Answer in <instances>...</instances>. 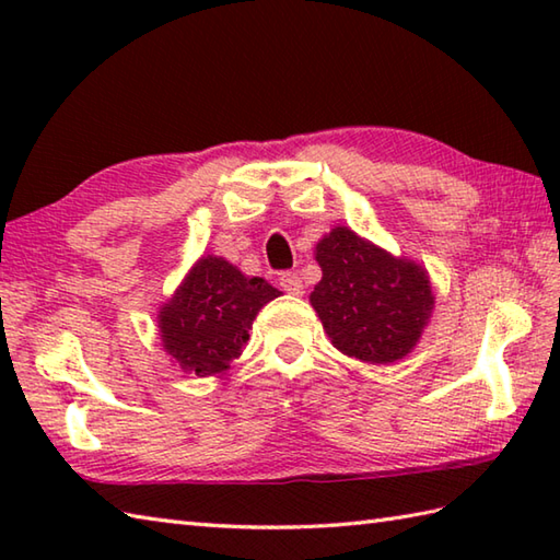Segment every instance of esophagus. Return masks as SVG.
<instances>
[{
  "mask_svg": "<svg viewBox=\"0 0 560 560\" xmlns=\"http://www.w3.org/2000/svg\"><path fill=\"white\" fill-rule=\"evenodd\" d=\"M279 287L291 295H303V281L295 271H283L279 277Z\"/></svg>",
  "mask_w": 560,
  "mask_h": 560,
  "instance_id": "1",
  "label": "esophagus"
}]
</instances>
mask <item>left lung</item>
I'll list each match as a JSON object with an SVG mask.
<instances>
[{"label": "left lung", "instance_id": "left-lung-1", "mask_svg": "<svg viewBox=\"0 0 560 560\" xmlns=\"http://www.w3.org/2000/svg\"><path fill=\"white\" fill-rule=\"evenodd\" d=\"M323 281L311 303L339 351L365 363H392L407 355L433 311L431 281L407 259L335 229L317 243Z\"/></svg>", "mask_w": 560, "mask_h": 560}]
</instances>
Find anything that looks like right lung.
Masks as SVG:
<instances>
[{"mask_svg": "<svg viewBox=\"0 0 560 560\" xmlns=\"http://www.w3.org/2000/svg\"><path fill=\"white\" fill-rule=\"evenodd\" d=\"M281 295L265 279H247L221 257L199 259L159 315L163 347L199 377L221 373L241 355L259 307Z\"/></svg>", "mask_w": 560, "mask_h": 560, "instance_id": "1", "label": "right lung"}]
</instances>
